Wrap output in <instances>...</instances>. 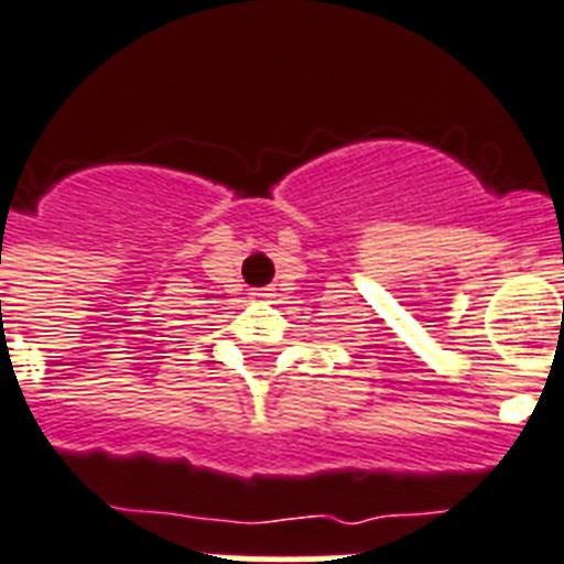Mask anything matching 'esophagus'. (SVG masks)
Instances as JSON below:
<instances>
[{
	"mask_svg": "<svg viewBox=\"0 0 564 564\" xmlns=\"http://www.w3.org/2000/svg\"><path fill=\"white\" fill-rule=\"evenodd\" d=\"M249 295H252L254 301H272V297H275V289H269V286H263V289H252V292H249Z\"/></svg>",
	"mask_w": 564,
	"mask_h": 564,
	"instance_id": "obj_1",
	"label": "esophagus"
}]
</instances>
